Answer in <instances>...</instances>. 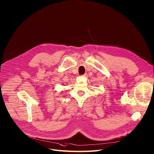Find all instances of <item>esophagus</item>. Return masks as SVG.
<instances>
[{"instance_id":"obj_1","label":"esophagus","mask_w":154,"mask_h":154,"mask_svg":"<svg viewBox=\"0 0 154 154\" xmlns=\"http://www.w3.org/2000/svg\"><path fill=\"white\" fill-rule=\"evenodd\" d=\"M83 76H84V77H87V74H85L84 75H83Z\"/></svg>"}]
</instances>
